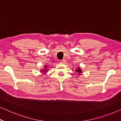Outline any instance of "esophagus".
<instances>
[{
  "label": "esophagus",
  "instance_id": "34e87169",
  "mask_svg": "<svg viewBox=\"0 0 121 121\" xmlns=\"http://www.w3.org/2000/svg\"><path fill=\"white\" fill-rule=\"evenodd\" d=\"M66 61L65 59H63V60L60 61V63H61V64H65V63L66 62Z\"/></svg>",
  "mask_w": 121,
  "mask_h": 121
}]
</instances>
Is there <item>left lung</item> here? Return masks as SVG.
Listing matches in <instances>:
<instances>
[{
  "instance_id": "obj_1",
  "label": "left lung",
  "mask_w": 121,
  "mask_h": 121,
  "mask_svg": "<svg viewBox=\"0 0 121 121\" xmlns=\"http://www.w3.org/2000/svg\"><path fill=\"white\" fill-rule=\"evenodd\" d=\"M75 71H76L77 73H78V74L79 75H80V74L82 73V70L79 68V67H77V69H75Z\"/></svg>"
}]
</instances>
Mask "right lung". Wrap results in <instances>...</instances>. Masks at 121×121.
Segmentation results:
<instances>
[{"instance_id":"obj_1","label":"right lung","mask_w":121,"mask_h":121,"mask_svg":"<svg viewBox=\"0 0 121 121\" xmlns=\"http://www.w3.org/2000/svg\"><path fill=\"white\" fill-rule=\"evenodd\" d=\"M47 71H48V69H47V66H44V69H43V70L41 69L40 71L41 72H43V73H46Z\"/></svg>"}]
</instances>
